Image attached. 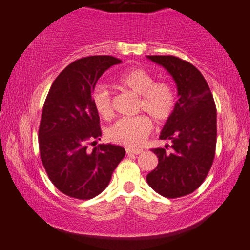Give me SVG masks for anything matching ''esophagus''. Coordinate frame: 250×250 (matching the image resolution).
<instances>
[{"label": "esophagus", "mask_w": 250, "mask_h": 250, "mask_svg": "<svg viewBox=\"0 0 250 250\" xmlns=\"http://www.w3.org/2000/svg\"><path fill=\"white\" fill-rule=\"evenodd\" d=\"M125 151H126V154H128V155H131V154L139 155V154H141V152H143L141 149H132V148H126Z\"/></svg>", "instance_id": "34e87169"}]
</instances>
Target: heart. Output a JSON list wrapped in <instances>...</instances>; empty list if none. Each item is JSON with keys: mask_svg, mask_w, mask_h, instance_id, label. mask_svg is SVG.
<instances>
[{"mask_svg": "<svg viewBox=\"0 0 250 250\" xmlns=\"http://www.w3.org/2000/svg\"><path fill=\"white\" fill-rule=\"evenodd\" d=\"M114 84L124 91L139 95L138 109L146 112L155 121L167 120L175 107V92L167 82H155L147 70L132 67L119 74ZM93 105L102 119L113 115L111 94L105 86L100 85L93 93ZM151 130V122L145 115L124 118L107 130V138L115 144L137 147L143 144Z\"/></svg>", "mask_w": 250, "mask_h": 250, "instance_id": "heart-1", "label": "heart"}]
</instances>
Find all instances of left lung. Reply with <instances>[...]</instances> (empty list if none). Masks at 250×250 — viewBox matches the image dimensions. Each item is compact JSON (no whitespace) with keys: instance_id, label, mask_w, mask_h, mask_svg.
Here are the masks:
<instances>
[{"instance_id":"left-lung-1","label":"left lung","mask_w":250,"mask_h":250,"mask_svg":"<svg viewBox=\"0 0 250 250\" xmlns=\"http://www.w3.org/2000/svg\"><path fill=\"white\" fill-rule=\"evenodd\" d=\"M162 66L176 84L173 113L164 125L162 140L172 141L170 151L155 148L158 165L147 183L168 199L191 194L203 183L214 159L217 109L206 78L196 67L175 56H147Z\"/></svg>"}]
</instances>
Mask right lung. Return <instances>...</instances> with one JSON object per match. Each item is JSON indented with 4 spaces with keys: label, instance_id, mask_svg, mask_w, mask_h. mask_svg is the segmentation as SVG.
<instances>
[{
    "label": "right lung",
    "instance_id": "1",
    "mask_svg": "<svg viewBox=\"0 0 250 250\" xmlns=\"http://www.w3.org/2000/svg\"><path fill=\"white\" fill-rule=\"evenodd\" d=\"M121 62L112 56L77 59L48 92L39 126L40 157L51 183L70 197L99 195L125 155V148L112 144L87 150L89 141L102 135L92 99L95 85L105 70Z\"/></svg>",
    "mask_w": 250,
    "mask_h": 250
}]
</instances>
